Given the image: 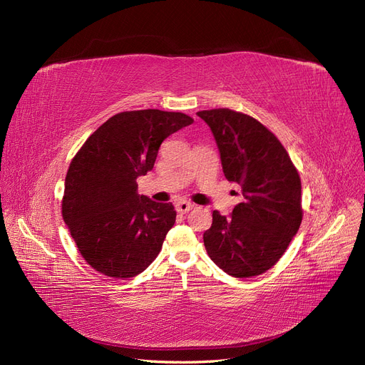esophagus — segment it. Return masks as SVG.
I'll return each instance as SVG.
<instances>
[{"mask_svg": "<svg viewBox=\"0 0 365 365\" xmlns=\"http://www.w3.org/2000/svg\"><path fill=\"white\" fill-rule=\"evenodd\" d=\"M192 208H194V204L192 202H187V201H179L176 204V210H178L179 213H182V215L190 212V210H192Z\"/></svg>", "mask_w": 365, "mask_h": 365, "instance_id": "1", "label": "esophagus"}]
</instances>
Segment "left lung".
Wrapping results in <instances>:
<instances>
[{"mask_svg":"<svg viewBox=\"0 0 365 365\" xmlns=\"http://www.w3.org/2000/svg\"><path fill=\"white\" fill-rule=\"evenodd\" d=\"M197 115L213 133L225 178L241 187L231 216L213 212L205 250L229 275H260L281 259L300 227L299 173L275 134L253 117L231 109Z\"/></svg>","mask_w":365,"mask_h":365,"instance_id":"left-lung-1","label":"left lung"}]
</instances>
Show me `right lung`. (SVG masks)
Here are the masks:
<instances>
[{
	"instance_id": "obj_1",
	"label": "right lung",
	"mask_w": 365,
	"mask_h": 365,
	"mask_svg": "<svg viewBox=\"0 0 365 365\" xmlns=\"http://www.w3.org/2000/svg\"><path fill=\"white\" fill-rule=\"evenodd\" d=\"M194 120L160 109L113 115L86 140L65 179L62 216L84 260L112 278H131L155 260L176 222L171 202L138 194L161 143Z\"/></svg>"
}]
</instances>
